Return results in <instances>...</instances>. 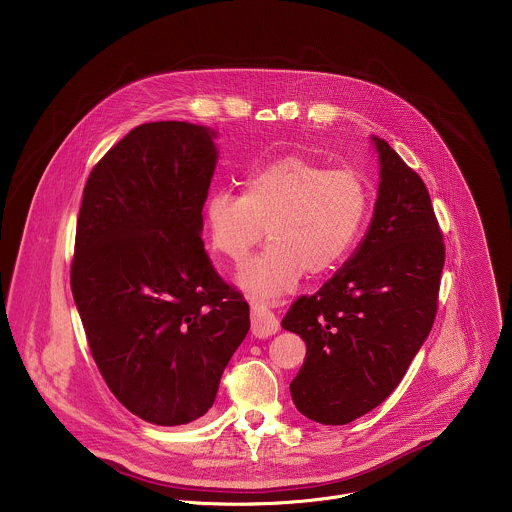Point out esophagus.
<instances>
[{"label": "esophagus", "mask_w": 512, "mask_h": 512, "mask_svg": "<svg viewBox=\"0 0 512 512\" xmlns=\"http://www.w3.org/2000/svg\"><path fill=\"white\" fill-rule=\"evenodd\" d=\"M252 333L260 339L272 337L280 331V321L278 317L260 301H252Z\"/></svg>", "instance_id": "34e87169"}]
</instances>
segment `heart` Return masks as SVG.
<instances>
[{
    "label": "heart",
    "mask_w": 512,
    "mask_h": 512,
    "mask_svg": "<svg viewBox=\"0 0 512 512\" xmlns=\"http://www.w3.org/2000/svg\"><path fill=\"white\" fill-rule=\"evenodd\" d=\"M370 211L361 173L286 155L254 169L244 193L220 189L207 201L213 244L232 264L248 260L270 224L272 242L238 276L252 297L274 301L305 272L327 274L355 248Z\"/></svg>",
    "instance_id": "obj_1"
}]
</instances>
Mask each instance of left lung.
<instances>
[{"label":"left lung","instance_id":"obj_1","mask_svg":"<svg viewBox=\"0 0 512 512\" xmlns=\"http://www.w3.org/2000/svg\"><path fill=\"white\" fill-rule=\"evenodd\" d=\"M380 181L353 256L282 321L307 347L290 384L295 408L345 426L382 404L428 339L438 311L445 248L430 193L416 171L372 136Z\"/></svg>","mask_w":512,"mask_h":512}]
</instances>
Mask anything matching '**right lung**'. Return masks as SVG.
<instances>
[{"mask_svg":"<svg viewBox=\"0 0 512 512\" xmlns=\"http://www.w3.org/2000/svg\"><path fill=\"white\" fill-rule=\"evenodd\" d=\"M219 134L189 122L134 128L92 169L71 288L112 394L155 426L209 412L250 309L205 252L203 207Z\"/></svg>","mask_w":512,"mask_h":512,"instance_id":"1","label":"right lung"}]
</instances>
